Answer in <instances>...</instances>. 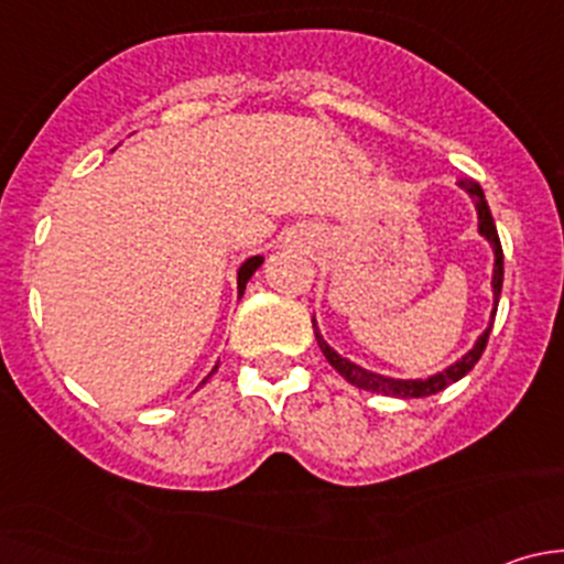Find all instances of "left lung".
Returning a JSON list of instances; mask_svg holds the SVG:
<instances>
[{
    "label": "left lung",
    "instance_id": "8db88e82",
    "mask_svg": "<svg viewBox=\"0 0 564 564\" xmlns=\"http://www.w3.org/2000/svg\"><path fill=\"white\" fill-rule=\"evenodd\" d=\"M458 185L464 187V191L471 196V202H475L477 231H480V235L486 237V240L491 242V248H494V278H491V289H494L491 324H494V316H497L499 294H502V278H505L502 246H499L497 226H494L491 209H488V202H486V193H482V187L477 185L475 180H460ZM491 324H488L486 333H482L480 338L475 340V346H471V349L466 351V355L460 357V360L453 362V366H447L445 371L434 373V377H429V379H392V377H382V373L368 371V368H362V366H357V362H351V360H346V357H340L338 351H335L333 346H329L327 340H324L322 335H318L316 318H314L318 349L324 351V357H327L329 366H333L335 371H338L340 377L346 379V382L355 384V388H360V390L382 392V395H395V398H425V395H434V392L445 390L447 384H453V382H458V379H464L466 373H469L471 368H475V362L480 360L482 349H486V344H488V335H491Z\"/></svg>",
    "mask_w": 564,
    "mask_h": 564
}]
</instances>
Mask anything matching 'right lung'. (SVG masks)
<instances>
[{
    "mask_svg": "<svg viewBox=\"0 0 564 564\" xmlns=\"http://www.w3.org/2000/svg\"><path fill=\"white\" fill-rule=\"evenodd\" d=\"M261 261H264V259H261V256H250V259L242 261V267H240V270H237V292H240V294L246 292V283L250 281V275H253V272L259 270ZM215 368H218V366H215ZM215 368H213V371H215ZM204 382H207V379H204Z\"/></svg>",
    "mask_w": 564,
    "mask_h": 564,
    "instance_id": "1",
    "label": "right lung"
}]
</instances>
